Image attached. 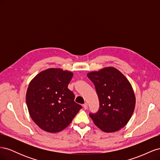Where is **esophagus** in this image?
I'll use <instances>...</instances> for the list:
<instances>
[{
    "label": "esophagus",
    "instance_id": "obj_1",
    "mask_svg": "<svg viewBox=\"0 0 160 160\" xmlns=\"http://www.w3.org/2000/svg\"><path fill=\"white\" fill-rule=\"evenodd\" d=\"M88 103H84V104H83V108H84L85 109H88Z\"/></svg>",
    "mask_w": 160,
    "mask_h": 160
}]
</instances>
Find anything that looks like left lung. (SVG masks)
I'll list each match as a JSON object with an SVG mask.
<instances>
[{"label":"left lung","instance_id":"obj_1","mask_svg":"<svg viewBox=\"0 0 160 160\" xmlns=\"http://www.w3.org/2000/svg\"><path fill=\"white\" fill-rule=\"evenodd\" d=\"M99 99L98 113L89 116L104 132H118L127 125L135 107V95L129 80L113 67L88 73Z\"/></svg>","mask_w":160,"mask_h":160}]
</instances>
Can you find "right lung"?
Wrapping results in <instances>:
<instances>
[{"label": "right lung", "mask_w": 160, "mask_h": 160, "mask_svg": "<svg viewBox=\"0 0 160 160\" xmlns=\"http://www.w3.org/2000/svg\"><path fill=\"white\" fill-rule=\"evenodd\" d=\"M73 73L60 68L41 71L31 81L26 102L31 119L41 129L57 133L65 129L82 108L68 88Z\"/></svg>", "instance_id": "obj_1"}]
</instances>
